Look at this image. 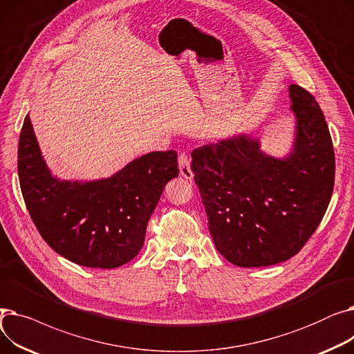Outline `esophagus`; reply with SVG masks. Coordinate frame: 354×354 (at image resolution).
<instances>
[{
    "instance_id": "1",
    "label": "esophagus",
    "mask_w": 354,
    "mask_h": 354,
    "mask_svg": "<svg viewBox=\"0 0 354 354\" xmlns=\"http://www.w3.org/2000/svg\"><path fill=\"white\" fill-rule=\"evenodd\" d=\"M179 171H180V175L185 178V179H192L194 178V172H192V167H191V160H189V156L182 152L179 153Z\"/></svg>"
}]
</instances>
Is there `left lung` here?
Returning <instances> with one entry per match:
<instances>
[{"mask_svg":"<svg viewBox=\"0 0 354 354\" xmlns=\"http://www.w3.org/2000/svg\"><path fill=\"white\" fill-rule=\"evenodd\" d=\"M295 138L278 159L238 135L192 152V172L221 255L238 267H268L299 252L322 222L334 187V149L323 111L290 88Z\"/></svg>","mask_w":354,"mask_h":354,"instance_id":"1","label":"left lung"}]
</instances>
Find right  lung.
<instances>
[{
	"label": "right lung",
	"mask_w": 354,
	"mask_h": 354,
	"mask_svg": "<svg viewBox=\"0 0 354 354\" xmlns=\"http://www.w3.org/2000/svg\"><path fill=\"white\" fill-rule=\"evenodd\" d=\"M178 174V153L166 151L143 155L106 179L60 180L41 156L30 116L24 119L18 178L26 207L46 243L79 266L116 268L133 259L166 183Z\"/></svg>",
	"instance_id": "1"
}]
</instances>
